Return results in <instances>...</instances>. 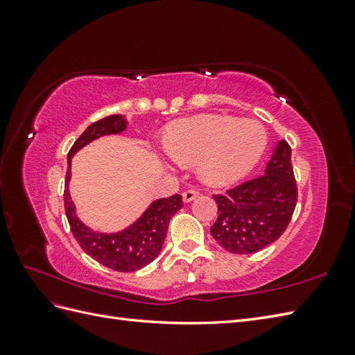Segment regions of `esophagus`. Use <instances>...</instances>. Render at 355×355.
I'll return each instance as SVG.
<instances>
[{"label": "esophagus", "mask_w": 355, "mask_h": 355, "mask_svg": "<svg viewBox=\"0 0 355 355\" xmlns=\"http://www.w3.org/2000/svg\"><path fill=\"white\" fill-rule=\"evenodd\" d=\"M198 197V192L197 191H186V192H183V201L184 202H191V201H193L195 198Z\"/></svg>", "instance_id": "obj_1"}]
</instances>
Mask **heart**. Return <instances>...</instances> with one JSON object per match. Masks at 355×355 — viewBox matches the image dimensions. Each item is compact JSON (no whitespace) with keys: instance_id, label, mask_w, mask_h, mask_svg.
<instances>
[{"instance_id":"1","label":"heart","mask_w":355,"mask_h":355,"mask_svg":"<svg viewBox=\"0 0 355 355\" xmlns=\"http://www.w3.org/2000/svg\"><path fill=\"white\" fill-rule=\"evenodd\" d=\"M267 146L263 126L254 120L201 114L173 122L164 149L180 166L197 163L198 177L210 186H227L250 173Z\"/></svg>"}]
</instances>
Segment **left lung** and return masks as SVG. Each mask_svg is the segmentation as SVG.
Wrapping results in <instances>:
<instances>
[{
  "label": "left lung",
  "instance_id": "left-lung-1",
  "mask_svg": "<svg viewBox=\"0 0 355 355\" xmlns=\"http://www.w3.org/2000/svg\"><path fill=\"white\" fill-rule=\"evenodd\" d=\"M214 198L218 218L210 233L223 248L248 254L273 244L285 232L297 201L288 143H277L263 175Z\"/></svg>",
  "mask_w": 355,
  "mask_h": 355
}]
</instances>
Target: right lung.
<instances>
[{"instance_id": "add662e5", "label": "right lung", "mask_w": 355, "mask_h": 355, "mask_svg": "<svg viewBox=\"0 0 355 355\" xmlns=\"http://www.w3.org/2000/svg\"><path fill=\"white\" fill-rule=\"evenodd\" d=\"M128 120L122 114L108 116L99 122L89 125L82 132L80 137L71 146L69 158V168L65 175L64 205L65 215L73 236L87 254L92 256L102 266L117 271H135L153 262L162 250L171 218L183 207L180 195H172L169 198H160L150 202L148 209L137 220L123 230L114 233L96 232L79 220L76 206L70 197V178H71V158L88 143L103 135L120 134L126 130Z\"/></svg>"}]
</instances>
